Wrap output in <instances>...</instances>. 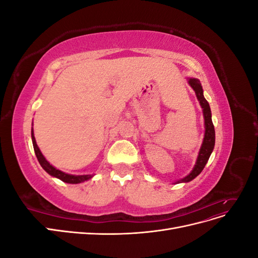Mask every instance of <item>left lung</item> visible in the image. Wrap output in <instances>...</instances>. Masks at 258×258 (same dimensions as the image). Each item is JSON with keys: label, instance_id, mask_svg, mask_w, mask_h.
Here are the masks:
<instances>
[{"label": "left lung", "instance_id": "1", "mask_svg": "<svg viewBox=\"0 0 258 258\" xmlns=\"http://www.w3.org/2000/svg\"><path fill=\"white\" fill-rule=\"evenodd\" d=\"M187 82H188L189 86L194 89L195 93H196V97L202 108V113H204L205 136H204V141H202V144L200 146L196 163H195L190 173L188 175H186L185 177L178 179V181H176L173 184L190 182L195 177L198 176L201 173V171L204 170L205 166L207 165V162L210 158L211 154H212L214 145H215V130L212 122V114H211V108L208 101L204 96V89H202L200 81L198 79H195V77H188V79H187Z\"/></svg>", "mask_w": 258, "mask_h": 258}]
</instances>
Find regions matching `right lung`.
I'll return each mask as SVG.
<instances>
[{
    "label": "right lung",
    "instance_id": "right-lung-1",
    "mask_svg": "<svg viewBox=\"0 0 258 258\" xmlns=\"http://www.w3.org/2000/svg\"><path fill=\"white\" fill-rule=\"evenodd\" d=\"M33 126V123H32ZM31 138H32V143H33V147H34V152L36 155V158L40 162V165L42 166V168L47 172L49 175L53 176V177H57L59 179H61L62 182L64 183H69V184H80L83 183L85 181H88V179L92 178L93 174H84V175H74V174H69L63 172V171L58 170L57 168H54L52 165L46 160V158L44 157V155L42 154L41 150L38 148L36 141H35V138H34V131H33V127L32 130H31Z\"/></svg>",
    "mask_w": 258,
    "mask_h": 258
}]
</instances>
